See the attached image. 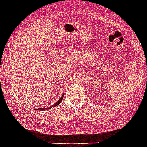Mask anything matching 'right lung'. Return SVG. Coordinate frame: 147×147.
<instances>
[{"mask_svg": "<svg viewBox=\"0 0 147 147\" xmlns=\"http://www.w3.org/2000/svg\"><path fill=\"white\" fill-rule=\"evenodd\" d=\"M63 95H64V94H63V96H61V98L59 99V100L57 101V102H56L55 104H53V106H51V107H48V108H45H45H39V109H38L37 110H48V109H51V108H52V107H56V106H58V105L60 104V102H61L62 101H63Z\"/></svg>", "mask_w": 147, "mask_h": 147, "instance_id": "1", "label": "right lung"}]
</instances>
